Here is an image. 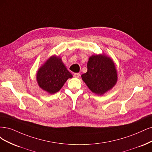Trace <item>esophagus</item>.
<instances>
[{
	"mask_svg": "<svg viewBox=\"0 0 152 152\" xmlns=\"http://www.w3.org/2000/svg\"><path fill=\"white\" fill-rule=\"evenodd\" d=\"M81 75L80 74V73H75L74 74V77H76V78H80Z\"/></svg>",
	"mask_w": 152,
	"mask_h": 152,
	"instance_id": "1",
	"label": "esophagus"
}]
</instances>
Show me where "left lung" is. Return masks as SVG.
Segmentation results:
<instances>
[{"mask_svg":"<svg viewBox=\"0 0 152 152\" xmlns=\"http://www.w3.org/2000/svg\"><path fill=\"white\" fill-rule=\"evenodd\" d=\"M88 70L81 75L89 89L97 95H104L112 89L117 81V73L114 61L104 54L90 57Z\"/></svg>","mask_w":152,"mask_h":152,"instance_id":"8db88e82","label":"left lung"}]
</instances>
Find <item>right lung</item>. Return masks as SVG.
<instances>
[{"mask_svg":"<svg viewBox=\"0 0 152 152\" xmlns=\"http://www.w3.org/2000/svg\"><path fill=\"white\" fill-rule=\"evenodd\" d=\"M72 77L59 57H50L37 71V81L42 89L53 94L60 90L66 81Z\"/></svg>","mask_w":152,"mask_h":152,"instance_id":"right-lung-1","label":"right lung"}]
</instances>
